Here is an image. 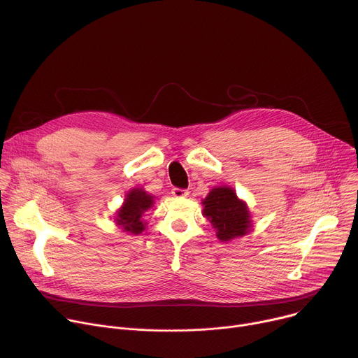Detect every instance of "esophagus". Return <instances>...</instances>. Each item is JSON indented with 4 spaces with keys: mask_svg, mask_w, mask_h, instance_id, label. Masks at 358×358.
<instances>
[{
    "mask_svg": "<svg viewBox=\"0 0 358 358\" xmlns=\"http://www.w3.org/2000/svg\"><path fill=\"white\" fill-rule=\"evenodd\" d=\"M172 194H173L175 197H186V196L189 194V190H186V189H179V187H173V189H172Z\"/></svg>",
    "mask_w": 358,
    "mask_h": 358,
    "instance_id": "obj_1",
    "label": "esophagus"
}]
</instances>
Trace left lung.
<instances>
[{"mask_svg": "<svg viewBox=\"0 0 358 358\" xmlns=\"http://www.w3.org/2000/svg\"><path fill=\"white\" fill-rule=\"evenodd\" d=\"M204 217L216 229L220 241H230L245 236L251 229V216L247 204L240 200L234 189L214 187L201 201Z\"/></svg>", "mask_w": 358, "mask_h": 358, "instance_id": "8db88e82", "label": "left lung"}]
</instances>
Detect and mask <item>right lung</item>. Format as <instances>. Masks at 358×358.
Returning <instances> with one entry per match:
<instances>
[{
    "mask_svg": "<svg viewBox=\"0 0 358 358\" xmlns=\"http://www.w3.org/2000/svg\"><path fill=\"white\" fill-rule=\"evenodd\" d=\"M154 204V196L148 194L144 189H132L127 193L124 204L117 211L115 222L124 231L139 234L145 230V223L142 222V214Z\"/></svg>",
    "mask_w": 358,
    "mask_h": 358,
    "instance_id": "obj_1",
    "label": "right lung"
}]
</instances>
